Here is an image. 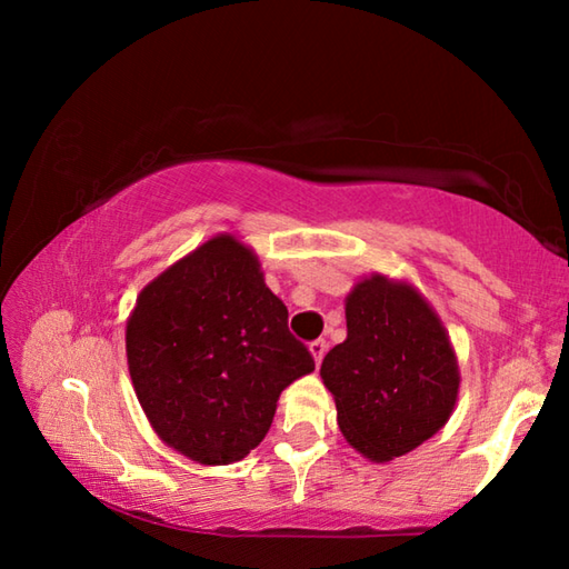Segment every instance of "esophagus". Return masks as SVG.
<instances>
[{"label": "esophagus", "instance_id": "obj_1", "mask_svg": "<svg viewBox=\"0 0 569 569\" xmlns=\"http://www.w3.org/2000/svg\"><path fill=\"white\" fill-rule=\"evenodd\" d=\"M308 349H311L313 361H316V366H319V363H321V359H323V353H326V341H323V339H319V341H311V346H308Z\"/></svg>", "mask_w": 569, "mask_h": 569}]
</instances>
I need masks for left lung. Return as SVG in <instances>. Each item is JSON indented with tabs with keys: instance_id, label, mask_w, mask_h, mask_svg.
I'll return each mask as SVG.
<instances>
[{
	"instance_id": "obj_1",
	"label": "left lung",
	"mask_w": 569,
	"mask_h": 569,
	"mask_svg": "<svg viewBox=\"0 0 569 569\" xmlns=\"http://www.w3.org/2000/svg\"><path fill=\"white\" fill-rule=\"evenodd\" d=\"M346 329L321 363L346 441L389 461L435 437L459 393L457 356L435 308L409 283L371 276L346 298Z\"/></svg>"
}]
</instances>
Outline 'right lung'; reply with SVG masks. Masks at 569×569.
<instances>
[{
    "instance_id": "add662e5",
    "label": "right lung",
    "mask_w": 569,
    "mask_h": 569,
    "mask_svg": "<svg viewBox=\"0 0 569 569\" xmlns=\"http://www.w3.org/2000/svg\"><path fill=\"white\" fill-rule=\"evenodd\" d=\"M124 349L156 435L210 467L261 445L281 391L316 366L253 250L226 233L142 288Z\"/></svg>"
}]
</instances>
